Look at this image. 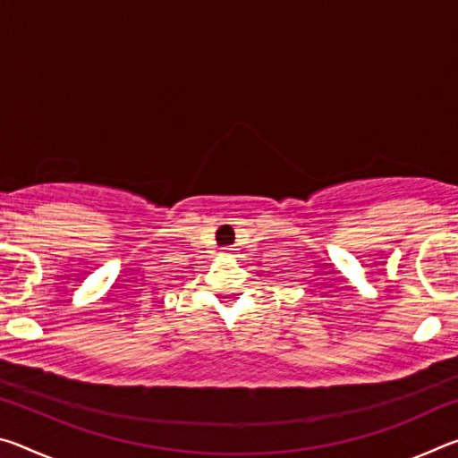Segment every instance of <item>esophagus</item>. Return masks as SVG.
<instances>
[{"instance_id": "obj_1", "label": "esophagus", "mask_w": 458, "mask_h": 458, "mask_svg": "<svg viewBox=\"0 0 458 458\" xmlns=\"http://www.w3.org/2000/svg\"><path fill=\"white\" fill-rule=\"evenodd\" d=\"M222 252H224V254H228V257H232V254H234V248H224Z\"/></svg>"}]
</instances>
